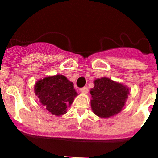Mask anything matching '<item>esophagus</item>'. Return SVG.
<instances>
[{
  "instance_id": "esophagus-1",
  "label": "esophagus",
  "mask_w": 158,
  "mask_h": 158,
  "mask_svg": "<svg viewBox=\"0 0 158 158\" xmlns=\"http://www.w3.org/2000/svg\"><path fill=\"white\" fill-rule=\"evenodd\" d=\"M80 91L82 92V93H88L89 92V89L87 87H82V88L80 89Z\"/></svg>"
}]
</instances>
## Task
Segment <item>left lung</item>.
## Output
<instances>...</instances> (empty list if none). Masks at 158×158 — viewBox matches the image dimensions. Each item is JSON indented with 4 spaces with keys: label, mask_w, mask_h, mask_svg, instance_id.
<instances>
[{
    "label": "left lung",
    "mask_w": 158,
    "mask_h": 158,
    "mask_svg": "<svg viewBox=\"0 0 158 158\" xmlns=\"http://www.w3.org/2000/svg\"><path fill=\"white\" fill-rule=\"evenodd\" d=\"M94 83L95 86L90 91L93 112L104 118L120 112L128 98V89L108 78L95 79Z\"/></svg>",
    "instance_id": "8db88e82"
}]
</instances>
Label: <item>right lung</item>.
<instances>
[{
  "label": "right lung",
  "instance_id": "obj_1",
  "mask_svg": "<svg viewBox=\"0 0 158 158\" xmlns=\"http://www.w3.org/2000/svg\"><path fill=\"white\" fill-rule=\"evenodd\" d=\"M35 93L46 109L54 115L66 113L69 107L78 95L66 76L56 75L40 79L35 85Z\"/></svg>",
  "mask_w": 158,
  "mask_h": 158
}]
</instances>
